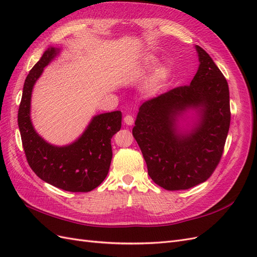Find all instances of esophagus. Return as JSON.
<instances>
[{"label": "esophagus", "instance_id": "esophagus-1", "mask_svg": "<svg viewBox=\"0 0 257 257\" xmlns=\"http://www.w3.org/2000/svg\"><path fill=\"white\" fill-rule=\"evenodd\" d=\"M123 121H124V124H126V125H132V124L134 123V118L132 115L127 114V115L124 116Z\"/></svg>", "mask_w": 257, "mask_h": 257}]
</instances>
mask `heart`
<instances>
[{
	"mask_svg": "<svg viewBox=\"0 0 257 257\" xmlns=\"http://www.w3.org/2000/svg\"><path fill=\"white\" fill-rule=\"evenodd\" d=\"M158 63V59L154 56H147L143 62V66L145 69H151ZM169 76V68L167 66H160L155 69L154 74L148 81L146 85V90L151 95L157 94V93L164 87Z\"/></svg>",
	"mask_w": 257,
	"mask_h": 257,
	"instance_id": "heart-1",
	"label": "heart"
}]
</instances>
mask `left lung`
I'll return each instance as SVG.
<instances>
[{
  "instance_id": "8db88e82",
  "label": "left lung",
  "mask_w": 257,
  "mask_h": 257,
  "mask_svg": "<svg viewBox=\"0 0 257 257\" xmlns=\"http://www.w3.org/2000/svg\"><path fill=\"white\" fill-rule=\"evenodd\" d=\"M195 49L199 66L190 85L147 100L133 127L148 174L168 191L205 182L219 164L229 130L227 81L211 57L197 45ZM190 111L196 113L184 128L181 121Z\"/></svg>"
}]
</instances>
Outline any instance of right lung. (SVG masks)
I'll return each instance as SVG.
<instances>
[{
  "label": "right lung",
  "mask_w": 257,
  "mask_h": 257,
  "mask_svg": "<svg viewBox=\"0 0 257 257\" xmlns=\"http://www.w3.org/2000/svg\"><path fill=\"white\" fill-rule=\"evenodd\" d=\"M60 51L50 46L26 78L18 110L22 146L30 167L42 180L68 192H90L107 177L112 159L111 138L121 128L122 113L116 110L94 115L83 133L69 145L46 142L31 120V97L44 68Z\"/></svg>",
  "instance_id": "right-lung-1"
}]
</instances>
